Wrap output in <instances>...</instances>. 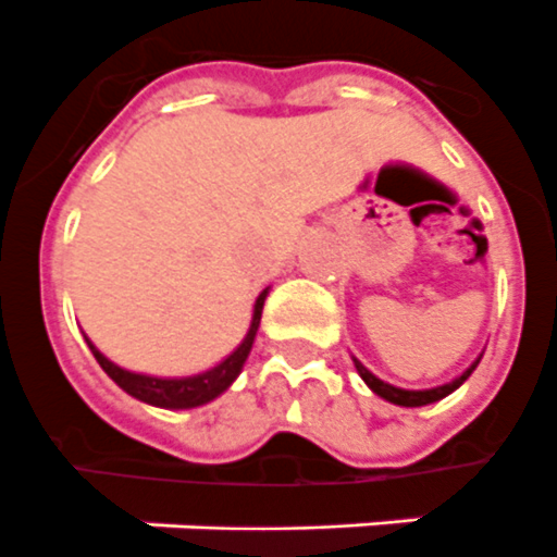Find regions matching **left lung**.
<instances>
[{
    "label": "left lung",
    "mask_w": 557,
    "mask_h": 557,
    "mask_svg": "<svg viewBox=\"0 0 557 557\" xmlns=\"http://www.w3.org/2000/svg\"><path fill=\"white\" fill-rule=\"evenodd\" d=\"M480 358H476L474 364L468 367V370L462 372V375H457L454 381H448V384H440V387H428V389H405V387H396V384H387V381H381L379 375H372V372L367 370L361 361H358V358H352V361H356L358 375L364 379V384L372 389V393H375V396H381L384 401H389V405H398V407H424V405H433V401H440V398L450 396V393H454V389H457L459 384H462V381H466L468 375L476 370Z\"/></svg>",
    "instance_id": "8db88e82"
}]
</instances>
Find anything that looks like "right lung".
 Segmentation results:
<instances>
[{
  "label": "right lung",
  "mask_w": 557,
  "mask_h": 557,
  "mask_svg": "<svg viewBox=\"0 0 557 557\" xmlns=\"http://www.w3.org/2000/svg\"><path fill=\"white\" fill-rule=\"evenodd\" d=\"M265 297H269V288H262L257 304H253L251 314V326L245 332L243 344L231 352L227 358H222L216 367H210L205 372H196V375H147V372H133L117 367L115 361H109L103 352H100L89 338L91 356L98 358V364L103 367L109 379L115 381L117 387L129 393L133 398L144 401V405L152 407H164V410H190V407H201L213 401L216 396H222L231 384L236 381V375L243 372V364L248 361V352L253 347V338H257V330H260V318H262V306H265Z\"/></svg>",
  "instance_id": "right-lung-1"
}]
</instances>
